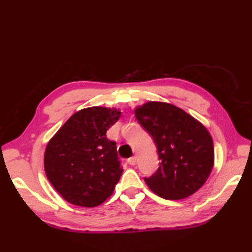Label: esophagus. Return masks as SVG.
<instances>
[{"instance_id":"1","label":"esophagus","mask_w":252,"mask_h":252,"mask_svg":"<svg viewBox=\"0 0 252 252\" xmlns=\"http://www.w3.org/2000/svg\"><path fill=\"white\" fill-rule=\"evenodd\" d=\"M127 162H129V164L131 165H134L136 163V157H131L127 159Z\"/></svg>"}]
</instances>
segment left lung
<instances>
[{
    "mask_svg": "<svg viewBox=\"0 0 252 252\" xmlns=\"http://www.w3.org/2000/svg\"><path fill=\"white\" fill-rule=\"evenodd\" d=\"M136 119L154 138L161 160L147 186L164 199L178 200L206 183L215 164L210 133L183 109L163 101H147L134 108Z\"/></svg>",
    "mask_w": 252,
    "mask_h": 252,
    "instance_id": "obj_1",
    "label": "left lung"
}]
</instances>
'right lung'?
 I'll return each mask as SVG.
<instances>
[{"label":"right lung","instance_id":"right-lung-1","mask_svg":"<svg viewBox=\"0 0 252 252\" xmlns=\"http://www.w3.org/2000/svg\"><path fill=\"white\" fill-rule=\"evenodd\" d=\"M120 116L117 108L88 107L69 118L47 143V180L71 205L93 208L114 192L123 169L116 143L106 132Z\"/></svg>","mask_w":252,"mask_h":252}]
</instances>
